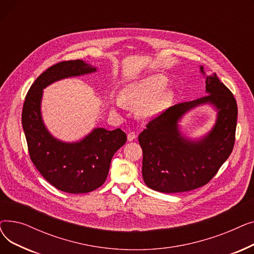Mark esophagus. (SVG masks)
<instances>
[{"mask_svg": "<svg viewBox=\"0 0 254 254\" xmlns=\"http://www.w3.org/2000/svg\"><path fill=\"white\" fill-rule=\"evenodd\" d=\"M136 138H137V135H136L135 131H129L128 134H127V140H128L129 142L136 140Z\"/></svg>", "mask_w": 254, "mask_h": 254, "instance_id": "obj_1", "label": "esophagus"}]
</instances>
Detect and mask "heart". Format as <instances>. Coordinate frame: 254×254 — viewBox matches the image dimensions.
I'll return each instance as SVG.
<instances>
[{"label":"heart","mask_w":254,"mask_h":254,"mask_svg":"<svg viewBox=\"0 0 254 254\" xmlns=\"http://www.w3.org/2000/svg\"><path fill=\"white\" fill-rule=\"evenodd\" d=\"M166 85V78L157 75L151 76L140 82L127 86L123 91V98H114L113 103L118 107H123L125 103L130 106L145 104L140 109V114L144 117H150L165 109L172 100L170 91L158 96Z\"/></svg>","instance_id":"1"}]
</instances>
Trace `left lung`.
I'll list each match as a JSON object with an SVG mask.
<instances>
[{"instance_id": "left-lung-1", "label": "left lung", "mask_w": 254, "mask_h": 254, "mask_svg": "<svg viewBox=\"0 0 254 254\" xmlns=\"http://www.w3.org/2000/svg\"><path fill=\"white\" fill-rule=\"evenodd\" d=\"M206 90L209 95L179 103L152 117L139 135L142 175L151 190L174 193L202 188L232 153L238 116L236 99L216 74L207 77ZM206 102L219 111L216 127L201 141L185 140L178 130V120L193 106Z\"/></svg>"}]
</instances>
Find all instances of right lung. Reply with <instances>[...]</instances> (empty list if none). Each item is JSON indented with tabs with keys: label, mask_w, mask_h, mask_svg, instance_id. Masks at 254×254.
<instances>
[{
	"label": "right lung",
	"mask_w": 254,
	"mask_h": 254,
	"mask_svg": "<svg viewBox=\"0 0 254 254\" xmlns=\"http://www.w3.org/2000/svg\"><path fill=\"white\" fill-rule=\"evenodd\" d=\"M96 71L80 60L64 61L51 65L30 87L23 103L21 123L31 161L56 189L69 193H85L105 182L114 153L127 142L120 128L93 129L77 143H63L45 128L40 104L42 89L57 80Z\"/></svg>",
	"instance_id": "1"
}]
</instances>
